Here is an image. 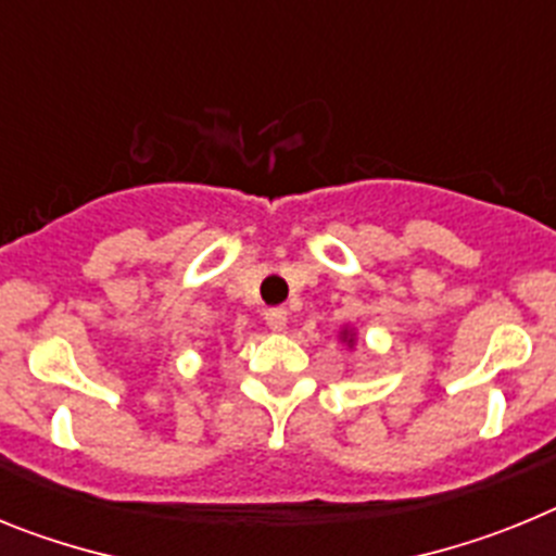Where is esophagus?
<instances>
[{"mask_svg": "<svg viewBox=\"0 0 556 556\" xmlns=\"http://www.w3.org/2000/svg\"><path fill=\"white\" fill-rule=\"evenodd\" d=\"M264 320H267V326L273 328V331H283V328H287L289 314L287 308H267V312H264Z\"/></svg>", "mask_w": 556, "mask_h": 556, "instance_id": "esophagus-1", "label": "esophagus"}]
</instances>
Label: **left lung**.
<instances>
[{
  "mask_svg": "<svg viewBox=\"0 0 556 556\" xmlns=\"http://www.w3.org/2000/svg\"><path fill=\"white\" fill-rule=\"evenodd\" d=\"M342 342H348V345H353V333H351V331H342Z\"/></svg>",
  "mask_w": 556,
  "mask_h": 556,
  "instance_id": "8db88e82",
  "label": "left lung"
}]
</instances>
